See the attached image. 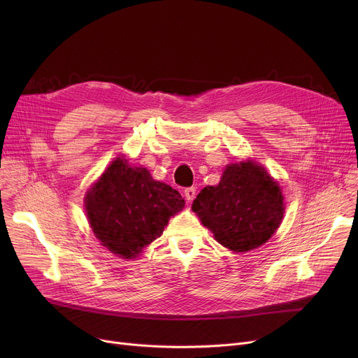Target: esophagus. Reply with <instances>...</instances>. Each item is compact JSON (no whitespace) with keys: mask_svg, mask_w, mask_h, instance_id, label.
Here are the masks:
<instances>
[{"mask_svg":"<svg viewBox=\"0 0 358 358\" xmlns=\"http://www.w3.org/2000/svg\"><path fill=\"white\" fill-rule=\"evenodd\" d=\"M196 189H194V187H189V189H185L184 190V196H185V199L187 200H189V201H193L194 199H196Z\"/></svg>","mask_w":358,"mask_h":358,"instance_id":"esophagus-1","label":"esophagus"}]
</instances>
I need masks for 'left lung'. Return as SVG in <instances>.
Returning a JSON list of instances; mask_svg holds the SVG:
<instances>
[{
    "label": "left lung",
    "mask_w": 358,
    "mask_h": 358,
    "mask_svg": "<svg viewBox=\"0 0 358 358\" xmlns=\"http://www.w3.org/2000/svg\"><path fill=\"white\" fill-rule=\"evenodd\" d=\"M278 182L254 161L229 164L217 185L199 193L192 209L215 239L234 252H247L266 243L285 215Z\"/></svg>",
    "instance_id": "left-lung-1"
}]
</instances>
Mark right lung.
Instances as JSON below:
<instances>
[{"label": "right lung", "mask_w": 358, "mask_h": 358, "mask_svg": "<svg viewBox=\"0 0 358 358\" xmlns=\"http://www.w3.org/2000/svg\"><path fill=\"white\" fill-rule=\"evenodd\" d=\"M184 199L143 166L113 161L85 194L90 227L101 245L126 259L136 258L164 232L169 217L181 212Z\"/></svg>", "instance_id": "1"}]
</instances>
